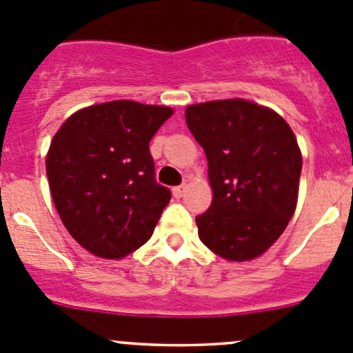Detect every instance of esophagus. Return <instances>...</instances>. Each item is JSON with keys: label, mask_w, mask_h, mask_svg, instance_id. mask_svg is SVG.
Listing matches in <instances>:
<instances>
[{"label": "esophagus", "mask_w": 353, "mask_h": 353, "mask_svg": "<svg viewBox=\"0 0 353 353\" xmlns=\"http://www.w3.org/2000/svg\"><path fill=\"white\" fill-rule=\"evenodd\" d=\"M185 190H187V185L173 187V196L176 197V199H180V197H183V194H185Z\"/></svg>", "instance_id": "1"}]
</instances>
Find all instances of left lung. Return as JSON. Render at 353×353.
<instances>
[{"instance_id":"1","label":"left lung","mask_w":353,"mask_h":353,"mask_svg":"<svg viewBox=\"0 0 353 353\" xmlns=\"http://www.w3.org/2000/svg\"><path fill=\"white\" fill-rule=\"evenodd\" d=\"M208 159L211 206L196 218L199 239L223 260L261 256L286 230L298 203L301 150L283 116L244 99L185 109Z\"/></svg>"}]
</instances>
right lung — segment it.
Instances as JSON below:
<instances>
[{
	"instance_id": "right-lung-1",
	"label": "right lung",
	"mask_w": 353,
	"mask_h": 353,
	"mask_svg": "<svg viewBox=\"0 0 353 353\" xmlns=\"http://www.w3.org/2000/svg\"><path fill=\"white\" fill-rule=\"evenodd\" d=\"M174 110L112 100L70 114L46 152L63 227L86 251L121 260L152 236L171 194L154 180L149 142Z\"/></svg>"
}]
</instances>
